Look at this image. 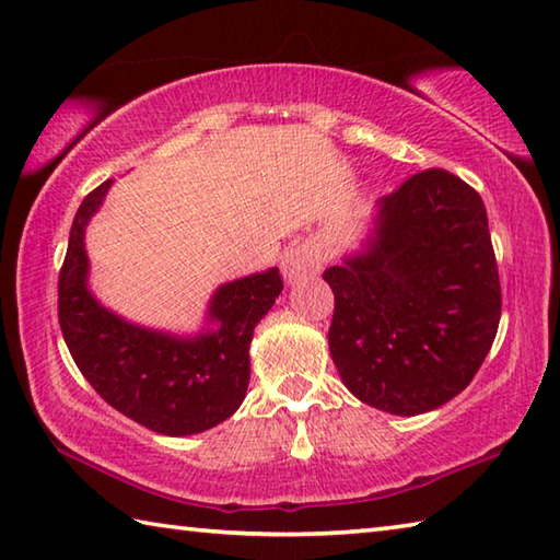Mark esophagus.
I'll use <instances>...</instances> for the list:
<instances>
[{"label": "esophagus", "instance_id": "obj_1", "mask_svg": "<svg viewBox=\"0 0 560 560\" xmlns=\"http://www.w3.org/2000/svg\"><path fill=\"white\" fill-rule=\"evenodd\" d=\"M280 268H282V278L290 282L307 278V276H314V272L322 268V256H319V250H314L312 246L290 248L288 253H284Z\"/></svg>", "mask_w": 560, "mask_h": 560}]
</instances>
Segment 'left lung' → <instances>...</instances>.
<instances>
[{"instance_id":"left-lung-1","label":"left lung","mask_w":560,"mask_h":560,"mask_svg":"<svg viewBox=\"0 0 560 560\" xmlns=\"http://www.w3.org/2000/svg\"><path fill=\"white\" fill-rule=\"evenodd\" d=\"M329 348L343 385L375 409L415 417L468 387L502 312L480 195L441 167L377 199L365 250L324 270Z\"/></svg>"}]
</instances>
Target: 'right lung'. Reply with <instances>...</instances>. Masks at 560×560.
<instances>
[{
    "instance_id": "obj_1",
    "label": "right lung",
    "mask_w": 560,
    "mask_h": 560,
    "mask_svg": "<svg viewBox=\"0 0 560 560\" xmlns=\"http://www.w3.org/2000/svg\"><path fill=\"white\" fill-rule=\"evenodd\" d=\"M112 180L82 199L58 278V322L72 361L104 402L165 436L217 427L244 402L256 324L282 292L278 268L221 284L209 302L217 329L173 336L129 324L88 290L84 226Z\"/></svg>"
}]
</instances>
